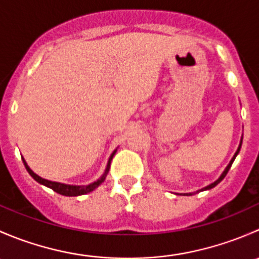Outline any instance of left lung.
<instances>
[{"mask_svg":"<svg viewBox=\"0 0 259 259\" xmlns=\"http://www.w3.org/2000/svg\"><path fill=\"white\" fill-rule=\"evenodd\" d=\"M242 140H243V138H242V139H241V143H239V146H238V149H237L236 154H234V155H233V158H232V160L229 161V164H228V165H227V168L224 169V171H223V173H222V176L219 177V178L217 179L215 182H214V183H211V184H209V185H207V187H205V188H203V189L198 190V192H203V190H208V189H211V188H214V187H215L217 184H219V183H221L222 180L224 179V177L227 176V173H228V170H229V169H231V166H232V164H233L234 159H236V156L238 155L239 150H241V146H242ZM183 195H193V193H184V194H183Z\"/></svg>","mask_w":259,"mask_h":259,"instance_id":"1","label":"left lung"}]
</instances>
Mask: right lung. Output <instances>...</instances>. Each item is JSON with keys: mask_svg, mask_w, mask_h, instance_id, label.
I'll return each instance as SVG.
<instances>
[{"mask_svg": "<svg viewBox=\"0 0 259 259\" xmlns=\"http://www.w3.org/2000/svg\"><path fill=\"white\" fill-rule=\"evenodd\" d=\"M115 153H116V150H114V153L111 154L110 158H109L108 165H106V169H105V171H104L103 176H101L100 178L96 180V182L91 183V184H89V185H69V184H62V183L51 182V180L44 179V178H41V177H38L36 173H33L32 170H31L30 166H28L27 163L25 161V159H22V161H23V164H25L26 169H27L28 174H30V176L32 177V178L35 179L37 183H40V184H44V185H46V187L51 188L54 192L59 193V194H61V195H66V197H77V195L88 194V193L93 192L94 189H96V188H98L99 185H100L101 183L104 182V180H105L106 176H108L109 169H110L111 159H113Z\"/></svg>", "mask_w": 259, "mask_h": 259, "instance_id": "add662e5", "label": "right lung"}]
</instances>
